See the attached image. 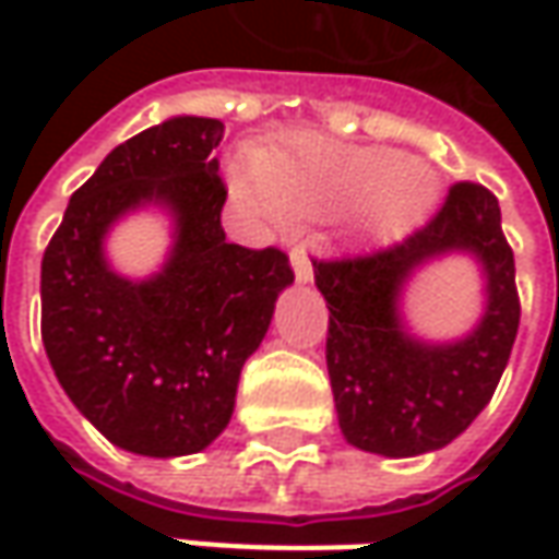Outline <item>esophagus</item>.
<instances>
[{"label":"esophagus","mask_w":559,"mask_h":559,"mask_svg":"<svg viewBox=\"0 0 559 559\" xmlns=\"http://www.w3.org/2000/svg\"><path fill=\"white\" fill-rule=\"evenodd\" d=\"M292 270H295V280L298 283H311L313 270H311V261H308V254H305V248H292Z\"/></svg>","instance_id":"esophagus-1"}]
</instances>
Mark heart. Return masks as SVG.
Here are the masks:
<instances>
[{
	"label": "heart",
	"instance_id": "heart-1",
	"mask_svg": "<svg viewBox=\"0 0 559 559\" xmlns=\"http://www.w3.org/2000/svg\"><path fill=\"white\" fill-rule=\"evenodd\" d=\"M229 186L236 202L270 226L289 229L348 214L364 239L389 242L423 221L439 192V174L397 148L305 130L239 158Z\"/></svg>",
	"mask_w": 559,
	"mask_h": 559
}]
</instances>
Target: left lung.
<instances>
[{
  "instance_id": "obj_1",
  "label": "left lung",
  "mask_w": 559,
  "mask_h": 559,
  "mask_svg": "<svg viewBox=\"0 0 559 559\" xmlns=\"http://www.w3.org/2000/svg\"><path fill=\"white\" fill-rule=\"evenodd\" d=\"M448 253L480 264L486 308L461 340L426 343L406 330L400 298L417 269ZM313 283L330 308L326 370L348 444L417 457L451 444L483 414L520 330L513 251L485 186L454 183L429 224L385 251L313 261Z\"/></svg>"
}]
</instances>
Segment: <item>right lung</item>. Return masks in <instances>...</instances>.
Instances as JSON below:
<instances>
[{"mask_svg": "<svg viewBox=\"0 0 559 559\" xmlns=\"http://www.w3.org/2000/svg\"><path fill=\"white\" fill-rule=\"evenodd\" d=\"M217 118L180 115L120 142L71 195L43 254V345L64 395L123 451L199 454L226 429L246 360L295 273L280 248L226 242ZM162 206L175 224L163 270L107 264L120 216Z\"/></svg>", "mask_w": 559, "mask_h": 559, "instance_id": "add662e5", "label": "right lung"}]
</instances>
